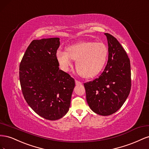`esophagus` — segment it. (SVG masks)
<instances>
[{
  "instance_id": "esophagus-1",
  "label": "esophagus",
  "mask_w": 149,
  "mask_h": 149,
  "mask_svg": "<svg viewBox=\"0 0 149 149\" xmlns=\"http://www.w3.org/2000/svg\"><path fill=\"white\" fill-rule=\"evenodd\" d=\"M75 83H76V85H77V86L82 84L81 82H80V81H77V80L75 81Z\"/></svg>"
}]
</instances>
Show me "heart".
I'll return each mask as SVG.
<instances>
[{
	"label": "heart",
	"mask_w": 149,
	"mask_h": 149,
	"mask_svg": "<svg viewBox=\"0 0 149 149\" xmlns=\"http://www.w3.org/2000/svg\"><path fill=\"white\" fill-rule=\"evenodd\" d=\"M108 49L102 43L83 42L67 48L66 52L58 49L56 58L61 70H69L72 60H76L75 67L78 74L85 78L94 77L105 65Z\"/></svg>",
	"instance_id": "obj_1"
}]
</instances>
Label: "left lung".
I'll return each mask as SVG.
<instances>
[{
    "label": "left lung",
    "instance_id": "1",
    "mask_svg": "<svg viewBox=\"0 0 149 149\" xmlns=\"http://www.w3.org/2000/svg\"><path fill=\"white\" fill-rule=\"evenodd\" d=\"M108 44V61L99 78L84 84L86 101L91 109L101 116L118 111L127 98L131 88L130 60L115 37L105 33Z\"/></svg>",
    "mask_w": 149,
    "mask_h": 149
}]
</instances>
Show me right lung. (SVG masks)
Returning a JSON list of instances; mask_svg holds the SVG:
<instances>
[{"label":"right lung","mask_w":149,"mask_h":149,"mask_svg":"<svg viewBox=\"0 0 149 149\" xmlns=\"http://www.w3.org/2000/svg\"><path fill=\"white\" fill-rule=\"evenodd\" d=\"M59 38L34 40L20 64L19 78L25 101L42 118L58 120L70 107L74 79L59 69L56 53Z\"/></svg>","instance_id":"right-lung-1"}]
</instances>
